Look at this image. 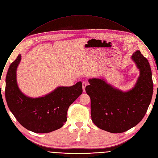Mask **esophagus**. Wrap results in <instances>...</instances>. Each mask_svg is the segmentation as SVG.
Returning <instances> with one entry per match:
<instances>
[{"instance_id": "1", "label": "esophagus", "mask_w": 158, "mask_h": 158, "mask_svg": "<svg viewBox=\"0 0 158 158\" xmlns=\"http://www.w3.org/2000/svg\"><path fill=\"white\" fill-rule=\"evenodd\" d=\"M87 85V83H85V82H82V89H83V92H85V87Z\"/></svg>"}]
</instances>
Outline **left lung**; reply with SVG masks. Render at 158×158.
Listing matches in <instances>:
<instances>
[{"instance_id": "8db88e82", "label": "left lung", "mask_w": 158, "mask_h": 158, "mask_svg": "<svg viewBox=\"0 0 158 158\" xmlns=\"http://www.w3.org/2000/svg\"><path fill=\"white\" fill-rule=\"evenodd\" d=\"M131 59L140 71L134 87L127 92L107 84L104 79H89L85 91L91 98L93 122L111 133H121L136 126L145 116L153 92L149 63L139 51Z\"/></svg>"}]
</instances>
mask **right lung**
Wrapping results in <instances>:
<instances>
[{
	"instance_id": "right-lung-1",
	"label": "right lung",
	"mask_w": 158,
	"mask_h": 158,
	"mask_svg": "<svg viewBox=\"0 0 158 158\" xmlns=\"http://www.w3.org/2000/svg\"><path fill=\"white\" fill-rule=\"evenodd\" d=\"M20 60L19 54L10 65L6 76L5 93L10 110L22 126L34 132L48 133L62 127L67 121L69 107L82 93V82L58 87L43 97H27L17 83L16 71Z\"/></svg>"
}]
</instances>
